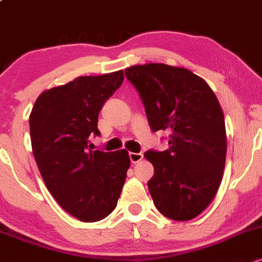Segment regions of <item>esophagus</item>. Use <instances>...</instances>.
<instances>
[{
	"mask_svg": "<svg viewBox=\"0 0 262 262\" xmlns=\"http://www.w3.org/2000/svg\"><path fill=\"white\" fill-rule=\"evenodd\" d=\"M130 160L132 163H137L140 161L143 160V155L142 154H135V152H131L130 154Z\"/></svg>",
	"mask_w": 262,
	"mask_h": 262,
	"instance_id": "34e87169",
	"label": "esophagus"
}]
</instances>
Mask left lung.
<instances>
[{"instance_id": "left-lung-1", "label": "left lung", "mask_w": 262, "mask_h": 262, "mask_svg": "<svg viewBox=\"0 0 262 262\" xmlns=\"http://www.w3.org/2000/svg\"><path fill=\"white\" fill-rule=\"evenodd\" d=\"M142 99L152 131L170 132L169 148L148 151L155 167L148 190L158 211L177 222L194 219L218 192L226 158L224 114L215 94L186 68L162 63L125 70Z\"/></svg>"}]
</instances>
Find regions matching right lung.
I'll return each instance as SVG.
<instances>
[{"instance_id": "1", "label": "right lung", "mask_w": 262, "mask_h": 262, "mask_svg": "<svg viewBox=\"0 0 262 262\" xmlns=\"http://www.w3.org/2000/svg\"><path fill=\"white\" fill-rule=\"evenodd\" d=\"M122 81V70L79 76L44 90L29 115L32 151L44 184L64 210L85 223L115 209L130 168L126 149L88 148L90 135L100 134L102 105Z\"/></svg>"}]
</instances>
